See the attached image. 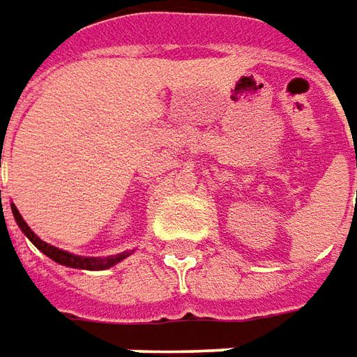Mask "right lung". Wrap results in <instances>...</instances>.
Here are the masks:
<instances>
[{"instance_id":"1","label":"right lung","mask_w":357,"mask_h":357,"mask_svg":"<svg viewBox=\"0 0 357 357\" xmlns=\"http://www.w3.org/2000/svg\"><path fill=\"white\" fill-rule=\"evenodd\" d=\"M11 211H13V217H15V221H17L19 229L27 235V239L31 241L33 245L39 249L41 252H45L49 259H53L55 263L59 264H65V266H70V268H86V271H105V268H110V266H114L116 263H120L122 259H126L130 252H120V255H110V257H79V255H73V252L63 251V249H56L53 245H49V243H45L41 241L35 233H33L29 225L23 221V217L17 211V207L11 203Z\"/></svg>"}]
</instances>
